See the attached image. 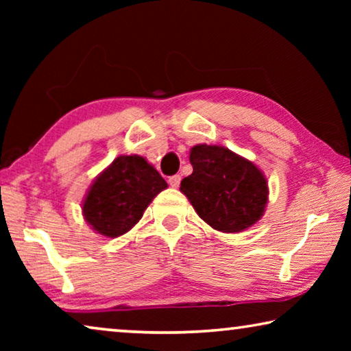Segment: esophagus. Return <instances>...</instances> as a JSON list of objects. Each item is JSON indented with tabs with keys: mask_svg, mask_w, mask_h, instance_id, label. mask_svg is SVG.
Here are the masks:
<instances>
[{
	"mask_svg": "<svg viewBox=\"0 0 351 351\" xmlns=\"http://www.w3.org/2000/svg\"><path fill=\"white\" fill-rule=\"evenodd\" d=\"M180 182H181V176L180 175H173V176L169 178V184H170L171 187H178V186H180Z\"/></svg>",
	"mask_w": 351,
	"mask_h": 351,
	"instance_id": "1",
	"label": "esophagus"
}]
</instances>
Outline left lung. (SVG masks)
<instances>
[{
    "label": "left lung",
    "mask_w": 351,
    "mask_h": 351,
    "mask_svg": "<svg viewBox=\"0 0 351 351\" xmlns=\"http://www.w3.org/2000/svg\"><path fill=\"white\" fill-rule=\"evenodd\" d=\"M192 175L181 181V192L201 219L221 232H241L265 213L268 184L247 159L226 147L195 145L190 150Z\"/></svg>",
    "instance_id": "left-lung-1"
}]
</instances>
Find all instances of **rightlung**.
<instances>
[{"instance_id":"1","label":"right lung","mask_w":351,"mask_h":351,"mask_svg":"<svg viewBox=\"0 0 351 351\" xmlns=\"http://www.w3.org/2000/svg\"><path fill=\"white\" fill-rule=\"evenodd\" d=\"M167 182L144 158L117 156L88 190L82 204L86 223L100 235L116 239L144 215Z\"/></svg>"}]
</instances>
